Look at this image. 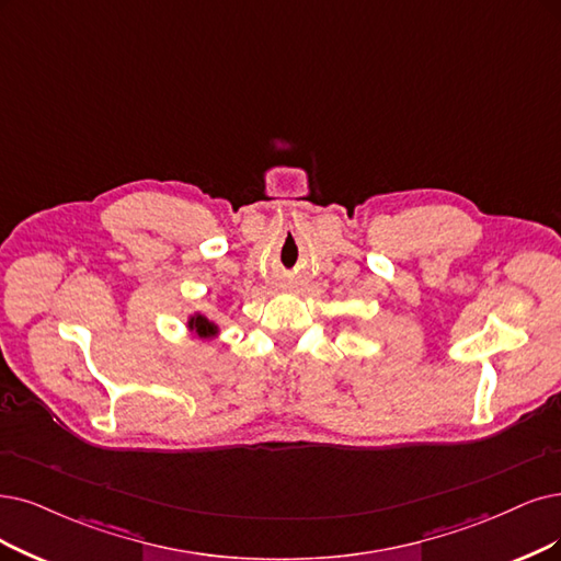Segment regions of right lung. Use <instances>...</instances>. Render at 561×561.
Here are the masks:
<instances>
[{"instance_id":"right-lung-1","label":"right lung","mask_w":561,"mask_h":561,"mask_svg":"<svg viewBox=\"0 0 561 561\" xmlns=\"http://www.w3.org/2000/svg\"><path fill=\"white\" fill-rule=\"evenodd\" d=\"M186 330H190L192 337H198L203 342L217 340L219 333H221L219 323L213 321V319H207L203 312H194V314L186 317Z\"/></svg>"}]
</instances>
